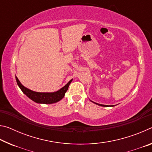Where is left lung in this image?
Instances as JSON below:
<instances>
[{"label":"left lung","mask_w":152,"mask_h":152,"mask_svg":"<svg viewBox=\"0 0 152 152\" xmlns=\"http://www.w3.org/2000/svg\"><path fill=\"white\" fill-rule=\"evenodd\" d=\"M94 103H95V102H94ZM96 104H99L100 105V106H102V107H109V105H104V104H98V103H95Z\"/></svg>","instance_id":"left-lung-1"}]
</instances>
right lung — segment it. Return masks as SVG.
I'll use <instances>...</instances> for the list:
<instances>
[{"instance_id":"obj_1","label":"right lung","mask_w":152,"mask_h":152,"mask_svg":"<svg viewBox=\"0 0 152 152\" xmlns=\"http://www.w3.org/2000/svg\"><path fill=\"white\" fill-rule=\"evenodd\" d=\"M17 80V83L19 88L21 90L22 92L26 95L27 97H29L30 99H31L37 103H43V104H52L54 102H57L60 101L61 99H62L66 91H68L69 85L72 81L71 80L67 84H66L63 88H61L58 91L55 92H35L31 90L25 88L24 86H23L20 83L17 77H15Z\"/></svg>"}]
</instances>
